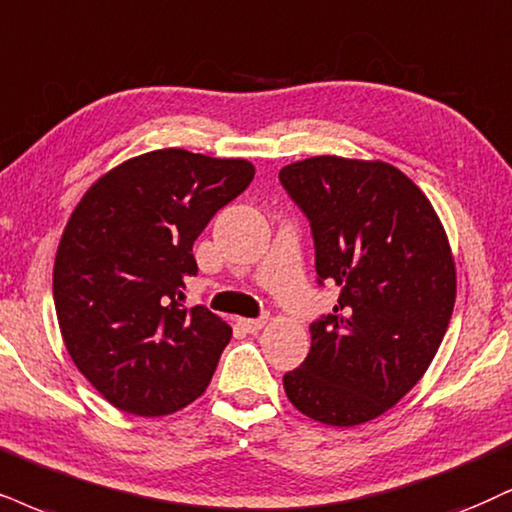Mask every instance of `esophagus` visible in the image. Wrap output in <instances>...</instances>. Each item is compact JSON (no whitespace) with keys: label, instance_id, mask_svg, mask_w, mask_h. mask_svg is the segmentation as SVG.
<instances>
[{"label":"esophagus","instance_id":"obj_1","mask_svg":"<svg viewBox=\"0 0 512 512\" xmlns=\"http://www.w3.org/2000/svg\"><path fill=\"white\" fill-rule=\"evenodd\" d=\"M266 323H268L266 318H239V325H242V330L251 332V334L261 332L263 327H266Z\"/></svg>","mask_w":512,"mask_h":512}]
</instances>
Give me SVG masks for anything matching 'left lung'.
<instances>
[{
    "mask_svg": "<svg viewBox=\"0 0 512 512\" xmlns=\"http://www.w3.org/2000/svg\"><path fill=\"white\" fill-rule=\"evenodd\" d=\"M311 220L320 282L339 287L334 313L311 325V351L285 375L292 406L315 422L380 418L437 356L456 304V261L444 225L399 168L311 156L280 170Z\"/></svg>",
    "mask_w": 512,
    "mask_h": 512,
    "instance_id": "1",
    "label": "left lung"
}]
</instances>
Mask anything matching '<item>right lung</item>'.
<instances>
[{"instance_id":"right-lung-1","label":"right lung","mask_w":512,"mask_h":512,"mask_svg":"<svg viewBox=\"0 0 512 512\" xmlns=\"http://www.w3.org/2000/svg\"><path fill=\"white\" fill-rule=\"evenodd\" d=\"M254 163L156 149L111 168L82 194L54 261V306L75 368L111 406L142 418L204 394L232 327L185 308L192 246Z\"/></svg>"}]
</instances>
